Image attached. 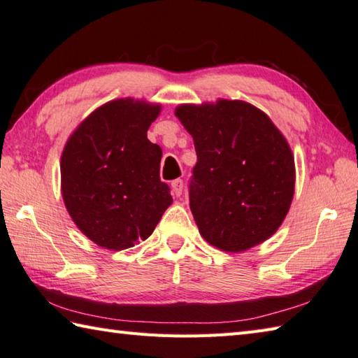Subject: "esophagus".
<instances>
[{
    "mask_svg": "<svg viewBox=\"0 0 358 358\" xmlns=\"http://www.w3.org/2000/svg\"><path fill=\"white\" fill-rule=\"evenodd\" d=\"M182 189H184V180L182 179H176L171 182V192L174 196H180Z\"/></svg>",
    "mask_w": 358,
    "mask_h": 358,
    "instance_id": "34e87169",
    "label": "esophagus"
}]
</instances>
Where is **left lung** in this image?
I'll list each match as a JSON object with an SVG mask.
<instances>
[{"label": "left lung", "mask_w": 358, "mask_h": 358, "mask_svg": "<svg viewBox=\"0 0 358 358\" xmlns=\"http://www.w3.org/2000/svg\"><path fill=\"white\" fill-rule=\"evenodd\" d=\"M198 162L189 208L199 233L224 252H245L280 229L295 192L292 150L266 113L243 100L179 105Z\"/></svg>", "instance_id": "left-lung-1"}]
</instances>
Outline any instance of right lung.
<instances>
[{"mask_svg":"<svg viewBox=\"0 0 358 358\" xmlns=\"http://www.w3.org/2000/svg\"><path fill=\"white\" fill-rule=\"evenodd\" d=\"M159 103L131 97L111 100L80 123L64 145L62 196L72 221L108 250L134 247L155 231L171 206L160 180L162 150L147 131Z\"/></svg>","mask_w":358,"mask_h":358,"instance_id":"1","label":"right lung"}]
</instances>
